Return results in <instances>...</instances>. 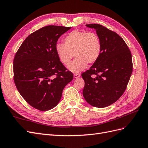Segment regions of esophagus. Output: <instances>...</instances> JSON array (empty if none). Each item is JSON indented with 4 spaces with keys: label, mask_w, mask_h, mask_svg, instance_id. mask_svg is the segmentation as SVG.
<instances>
[{
    "label": "esophagus",
    "mask_w": 148,
    "mask_h": 148,
    "mask_svg": "<svg viewBox=\"0 0 148 148\" xmlns=\"http://www.w3.org/2000/svg\"><path fill=\"white\" fill-rule=\"evenodd\" d=\"M79 77H80V75H79V73H75V74H74V75H73V78H78Z\"/></svg>",
    "instance_id": "obj_1"
}]
</instances>
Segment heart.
Masks as SVG:
<instances>
[{
    "label": "heart",
    "mask_w": 148,
    "mask_h": 148,
    "mask_svg": "<svg viewBox=\"0 0 148 148\" xmlns=\"http://www.w3.org/2000/svg\"><path fill=\"white\" fill-rule=\"evenodd\" d=\"M64 44L57 43L56 52L62 64L69 66L75 55V60L69 66L74 73L82 71L88 64H93L99 60L102 52V42L95 32L74 30L64 38Z\"/></svg>",
    "instance_id": "obj_1"
}]
</instances>
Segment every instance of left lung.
Here are the masks:
<instances>
[{
  "mask_svg": "<svg viewBox=\"0 0 148 148\" xmlns=\"http://www.w3.org/2000/svg\"><path fill=\"white\" fill-rule=\"evenodd\" d=\"M95 28L102 42L101 55L96 63L82 74L85 100L96 107H106L122 96L133 71L132 57L124 40L114 31L99 24Z\"/></svg>",
  "mask_w": 148,
  "mask_h": 148,
  "instance_id": "left-lung-1",
  "label": "left lung"
}]
</instances>
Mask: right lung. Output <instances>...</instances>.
<instances>
[{
	"mask_svg": "<svg viewBox=\"0 0 148 148\" xmlns=\"http://www.w3.org/2000/svg\"><path fill=\"white\" fill-rule=\"evenodd\" d=\"M70 27L49 25L26 38L13 59V80L21 96L34 108L52 109L73 75L60 61L56 45Z\"/></svg>",
	"mask_w": 148,
	"mask_h": 148,
	"instance_id": "1",
	"label": "right lung"
}]
</instances>
